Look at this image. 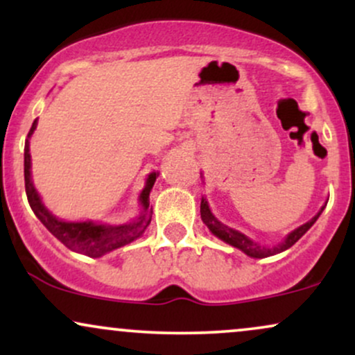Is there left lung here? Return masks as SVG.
<instances>
[{"label": "left lung", "instance_id": "left-lung-1", "mask_svg": "<svg viewBox=\"0 0 355 355\" xmlns=\"http://www.w3.org/2000/svg\"><path fill=\"white\" fill-rule=\"evenodd\" d=\"M322 210H324V207H322L319 214H317L312 220H309L307 223L300 225L299 229H295L294 232H291V234H288L287 237H285L284 242L279 243V245H275V247H260L259 243H255L254 240L248 239L247 235L240 234L239 230L230 229V227L223 225L222 222H218V220L214 217V214H211V211H210L209 202H207L205 198H202V203H200L202 220H203V223H205V225L209 227L211 234H214L215 237H218L220 240H223V242L229 243V245L235 247V248H240V250H242L243 254H247L248 257H254V259H266V257L280 254V252H284V250H287V248H291L297 242V240L302 237L305 232H307L313 225V223H315V220L319 218V215L322 214Z\"/></svg>", "mask_w": 355, "mask_h": 355}]
</instances>
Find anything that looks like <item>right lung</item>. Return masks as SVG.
Masks as SVG:
<instances>
[{"label": "right lung", "mask_w": 355, "mask_h": 355, "mask_svg": "<svg viewBox=\"0 0 355 355\" xmlns=\"http://www.w3.org/2000/svg\"><path fill=\"white\" fill-rule=\"evenodd\" d=\"M36 130V120L31 125L28 138L33 135ZM158 173L153 172L146 178L145 189L140 193V203L144 207V214L138 217L135 222L125 223V225H98L93 222H63L56 218L46 210L36 191L33 182H31V155H30V141L24 144V189H26V197L30 202L31 210L35 215L42 220V223L48 230L60 240L63 245H67L70 250L80 252V254L88 257H101L108 252L115 250L133 242L138 237L144 235L146 227L150 225L152 220V211L148 210L150 205V190H152Z\"/></svg>", "instance_id": "right-lung-1"}]
</instances>
